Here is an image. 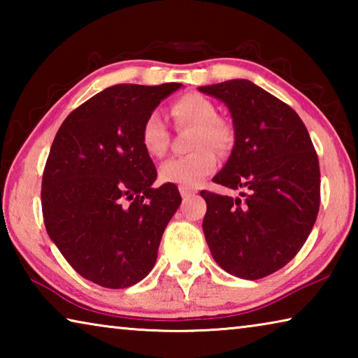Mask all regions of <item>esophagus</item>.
I'll use <instances>...</instances> for the list:
<instances>
[{
    "label": "esophagus",
    "instance_id": "1",
    "mask_svg": "<svg viewBox=\"0 0 358 358\" xmlns=\"http://www.w3.org/2000/svg\"><path fill=\"white\" fill-rule=\"evenodd\" d=\"M196 192H197V191L187 189V187H180V194H181V197H183V199L191 197V196H194V194H196Z\"/></svg>",
    "mask_w": 358,
    "mask_h": 358
}]
</instances>
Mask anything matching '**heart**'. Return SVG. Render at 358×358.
<instances>
[{
	"label": "heart",
	"instance_id": "1",
	"mask_svg": "<svg viewBox=\"0 0 358 358\" xmlns=\"http://www.w3.org/2000/svg\"><path fill=\"white\" fill-rule=\"evenodd\" d=\"M171 115L177 126H196L192 138V153L172 157L159 169V177L164 183L180 187H197L213 173L217 167V156L226 153L234 145V129L226 121L217 118L213 102L202 94L189 93L178 98L171 106ZM141 142L150 156L161 157L169 147V132L159 113H150L143 121Z\"/></svg>",
	"mask_w": 358,
	"mask_h": 358
}]
</instances>
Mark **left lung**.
Wrapping results in <instances>:
<instances>
[{
    "label": "left lung",
    "instance_id": "1",
    "mask_svg": "<svg viewBox=\"0 0 358 358\" xmlns=\"http://www.w3.org/2000/svg\"><path fill=\"white\" fill-rule=\"evenodd\" d=\"M227 106L235 145L213 178L241 197L201 191L202 227L216 264L260 280L292 260L319 213L320 171L306 126L292 107L245 78L199 88Z\"/></svg>",
    "mask_w": 358,
    "mask_h": 358
}]
</instances>
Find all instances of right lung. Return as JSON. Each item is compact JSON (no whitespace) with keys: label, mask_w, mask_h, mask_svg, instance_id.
Listing matches in <instances>:
<instances>
[{"label":"right lung","mask_w":358,"mask_h":358,"mask_svg":"<svg viewBox=\"0 0 358 358\" xmlns=\"http://www.w3.org/2000/svg\"><path fill=\"white\" fill-rule=\"evenodd\" d=\"M181 83H121L94 94L59 126L42 175L48 237L85 280L123 289L142 281L181 196L143 150V121Z\"/></svg>","instance_id":"obj_1"}]
</instances>
